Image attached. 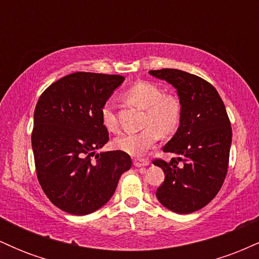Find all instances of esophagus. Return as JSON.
Instances as JSON below:
<instances>
[{"mask_svg":"<svg viewBox=\"0 0 259 259\" xmlns=\"http://www.w3.org/2000/svg\"><path fill=\"white\" fill-rule=\"evenodd\" d=\"M150 164V162H148L147 159H144V158H135L134 159V165H135L136 168H141V167H146V165Z\"/></svg>","mask_w":259,"mask_h":259,"instance_id":"obj_1","label":"esophagus"}]
</instances>
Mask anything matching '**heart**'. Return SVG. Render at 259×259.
Segmentation results:
<instances>
[{
  "label": "heart",
  "instance_id": "1",
  "mask_svg": "<svg viewBox=\"0 0 259 259\" xmlns=\"http://www.w3.org/2000/svg\"><path fill=\"white\" fill-rule=\"evenodd\" d=\"M125 99L132 105L145 109V129L139 133L125 134L114 140V146L124 152L139 156L154 146L160 136L173 134L179 125L181 106L173 95L163 94L158 85L148 81H139L127 89ZM101 119L108 132L119 130L115 113L111 105H105L101 109Z\"/></svg>",
  "mask_w": 259,
  "mask_h": 259
}]
</instances>
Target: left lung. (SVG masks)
<instances>
[{
  "label": "left lung",
  "instance_id": "1",
  "mask_svg": "<svg viewBox=\"0 0 259 259\" xmlns=\"http://www.w3.org/2000/svg\"><path fill=\"white\" fill-rule=\"evenodd\" d=\"M148 73L175 88L181 106L179 127L163 147L174 157L153 162L165 175L157 200L171 212L189 214L207 206L224 183L233 136L230 120L218 91L200 76L179 69Z\"/></svg>",
  "mask_w": 259,
  "mask_h": 259
}]
</instances>
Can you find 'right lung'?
I'll list each match as a JSON object with an SVG mask.
<instances>
[{
	"label": "right lung",
	"instance_id": "right-lung-1",
	"mask_svg": "<svg viewBox=\"0 0 259 259\" xmlns=\"http://www.w3.org/2000/svg\"><path fill=\"white\" fill-rule=\"evenodd\" d=\"M123 76L78 72L50 85L34 112L32 152L38 183L50 201L74 215L90 214L111 200L132 168L123 151L97 153L108 142L101 109Z\"/></svg>",
	"mask_w": 259,
	"mask_h": 259
}]
</instances>
